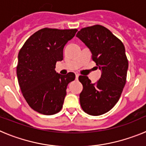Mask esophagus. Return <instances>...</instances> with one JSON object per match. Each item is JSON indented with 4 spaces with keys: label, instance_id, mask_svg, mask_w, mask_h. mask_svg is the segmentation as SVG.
<instances>
[{
    "label": "esophagus",
    "instance_id": "esophagus-1",
    "mask_svg": "<svg viewBox=\"0 0 146 146\" xmlns=\"http://www.w3.org/2000/svg\"><path fill=\"white\" fill-rule=\"evenodd\" d=\"M76 79H78V77H79V74H76Z\"/></svg>",
    "mask_w": 146,
    "mask_h": 146
}]
</instances>
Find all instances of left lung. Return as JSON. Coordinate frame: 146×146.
Instances as JSON below:
<instances>
[{
    "instance_id": "8db88e82",
    "label": "left lung",
    "mask_w": 146,
    "mask_h": 146,
    "mask_svg": "<svg viewBox=\"0 0 146 146\" xmlns=\"http://www.w3.org/2000/svg\"><path fill=\"white\" fill-rule=\"evenodd\" d=\"M76 36L90 49L92 60L102 70L95 83L87 76H79L83 87L80 94L81 108L91 115H100L115 105L126 84L129 64L124 45L100 25L82 28Z\"/></svg>"
}]
</instances>
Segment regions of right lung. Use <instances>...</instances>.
<instances>
[{
	"mask_svg": "<svg viewBox=\"0 0 146 146\" xmlns=\"http://www.w3.org/2000/svg\"><path fill=\"white\" fill-rule=\"evenodd\" d=\"M77 29L44 28L31 35L18 54L17 75L23 96L31 108L41 114L60 111L67 86L75 79L69 72L61 75L55 70L62 60L66 44L74 36Z\"/></svg>",
	"mask_w": 146,
	"mask_h": 146,
	"instance_id": "1",
	"label": "right lung"
}]
</instances>
